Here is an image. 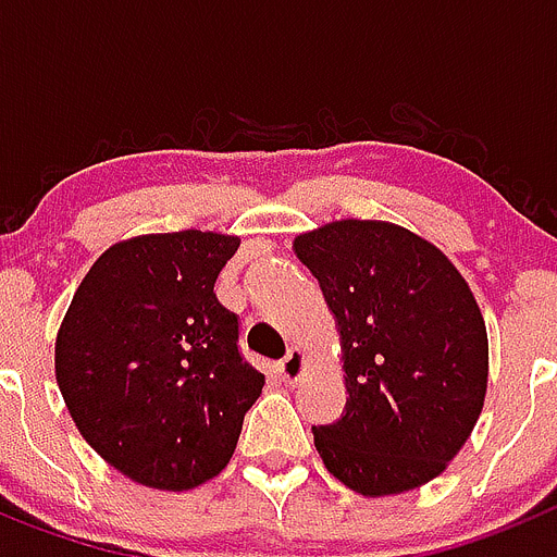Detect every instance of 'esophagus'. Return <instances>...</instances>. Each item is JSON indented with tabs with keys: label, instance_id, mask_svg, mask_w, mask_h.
Instances as JSON below:
<instances>
[{
	"label": "esophagus",
	"instance_id": "obj_1",
	"mask_svg": "<svg viewBox=\"0 0 557 557\" xmlns=\"http://www.w3.org/2000/svg\"><path fill=\"white\" fill-rule=\"evenodd\" d=\"M277 372L285 384H297V381L306 375V350H302V347H292L288 356L277 364Z\"/></svg>",
	"mask_w": 557,
	"mask_h": 557
}]
</instances>
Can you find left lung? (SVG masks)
Instances as JSON below:
<instances>
[{
  "label": "left lung",
  "instance_id": "8db88e82",
  "mask_svg": "<svg viewBox=\"0 0 557 557\" xmlns=\"http://www.w3.org/2000/svg\"><path fill=\"white\" fill-rule=\"evenodd\" d=\"M336 317L347 404L313 425L327 471L361 496L446 471L480 420L487 331L457 265L389 221L342 219L294 238Z\"/></svg>",
  "mask_w": 557,
  "mask_h": 557
}]
</instances>
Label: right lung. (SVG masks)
<instances>
[{
  "mask_svg": "<svg viewBox=\"0 0 557 557\" xmlns=\"http://www.w3.org/2000/svg\"><path fill=\"white\" fill-rule=\"evenodd\" d=\"M240 238L159 232L120 240L77 285L55 338L64 404L100 457L157 491L219 476L263 372L238 352L215 280Z\"/></svg>",
  "mask_w": 557,
  "mask_h": 557,
  "instance_id": "1",
  "label": "right lung"
}]
</instances>
